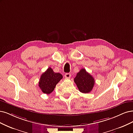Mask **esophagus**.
<instances>
[{
    "label": "esophagus",
    "instance_id": "esophagus-1",
    "mask_svg": "<svg viewBox=\"0 0 133 133\" xmlns=\"http://www.w3.org/2000/svg\"><path fill=\"white\" fill-rule=\"evenodd\" d=\"M70 76H71V74H70V73H66V74H65V78L69 79V78H70Z\"/></svg>",
    "mask_w": 133,
    "mask_h": 133
}]
</instances>
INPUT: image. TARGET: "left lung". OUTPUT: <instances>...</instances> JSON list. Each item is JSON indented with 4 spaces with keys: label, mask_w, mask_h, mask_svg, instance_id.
Segmentation results:
<instances>
[{
    "label": "left lung",
    "mask_w": 133,
    "mask_h": 133,
    "mask_svg": "<svg viewBox=\"0 0 133 133\" xmlns=\"http://www.w3.org/2000/svg\"><path fill=\"white\" fill-rule=\"evenodd\" d=\"M94 78L84 68L77 73L74 82L79 90L82 93L88 94L92 91L95 85Z\"/></svg>",
    "instance_id": "8db88e82"
}]
</instances>
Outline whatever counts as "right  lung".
Returning a JSON list of instances; mask_svg holds the SVG:
<instances>
[{
	"label": "right lung",
	"mask_w": 133,
	"mask_h": 133,
	"mask_svg": "<svg viewBox=\"0 0 133 133\" xmlns=\"http://www.w3.org/2000/svg\"><path fill=\"white\" fill-rule=\"evenodd\" d=\"M62 78V74L59 72H54L52 69L49 67L41 75L38 86L44 94H50Z\"/></svg>",
	"instance_id": "right-lung-1"
}]
</instances>
